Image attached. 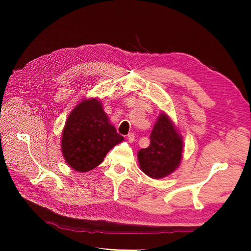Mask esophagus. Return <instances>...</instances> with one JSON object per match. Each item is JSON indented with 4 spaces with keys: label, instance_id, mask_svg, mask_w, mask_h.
I'll return each mask as SVG.
<instances>
[{
    "label": "esophagus",
    "instance_id": "esophagus-1",
    "mask_svg": "<svg viewBox=\"0 0 251 251\" xmlns=\"http://www.w3.org/2000/svg\"><path fill=\"white\" fill-rule=\"evenodd\" d=\"M127 140H128V142L132 143V142L135 140V134H134V133H129V134L127 135Z\"/></svg>",
    "mask_w": 251,
    "mask_h": 251
}]
</instances>
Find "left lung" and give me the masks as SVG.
<instances>
[{"mask_svg":"<svg viewBox=\"0 0 251 251\" xmlns=\"http://www.w3.org/2000/svg\"><path fill=\"white\" fill-rule=\"evenodd\" d=\"M150 138V147L141 149L137 153L139 167L142 172L151 178L167 177L173 173L181 163L182 136L172 120L165 113H161Z\"/></svg>","mask_w":251,"mask_h":251,"instance_id":"left-lung-1","label":"left lung"}]
</instances>
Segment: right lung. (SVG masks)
<instances>
[{
	"mask_svg": "<svg viewBox=\"0 0 251 251\" xmlns=\"http://www.w3.org/2000/svg\"><path fill=\"white\" fill-rule=\"evenodd\" d=\"M124 140L110 124L98 99L83 100L70 113L62 132V152L77 172L98 167L116 144Z\"/></svg>",
	"mask_w": 251,
	"mask_h": 251,
	"instance_id": "right-lung-1",
	"label": "right lung"
}]
</instances>
